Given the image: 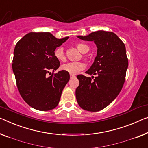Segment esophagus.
<instances>
[{"instance_id": "obj_1", "label": "esophagus", "mask_w": 148, "mask_h": 148, "mask_svg": "<svg viewBox=\"0 0 148 148\" xmlns=\"http://www.w3.org/2000/svg\"><path fill=\"white\" fill-rule=\"evenodd\" d=\"M70 78L72 79V78H76V76H74V75H72V74H70Z\"/></svg>"}]
</instances>
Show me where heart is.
<instances>
[{
    "instance_id": "b5f03b06",
    "label": "heart",
    "mask_w": 148,
    "mask_h": 148,
    "mask_svg": "<svg viewBox=\"0 0 148 148\" xmlns=\"http://www.w3.org/2000/svg\"><path fill=\"white\" fill-rule=\"evenodd\" d=\"M76 47L80 50L82 53H85L88 52L89 50L88 46L83 43H79L76 45ZM54 56L60 61L65 60V54L64 49L62 47L57 48L54 50ZM61 70L63 71H65L72 75H76L80 72L81 70H84L85 68L84 64L80 62H69L64 64L61 66Z\"/></svg>"
}]
</instances>
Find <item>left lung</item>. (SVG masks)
Returning <instances> with one entry per match:
<instances>
[{
    "mask_svg": "<svg viewBox=\"0 0 148 148\" xmlns=\"http://www.w3.org/2000/svg\"><path fill=\"white\" fill-rule=\"evenodd\" d=\"M78 38L94 41L98 50L93 64L86 72L96 77L77 76L80 84L76 90V100L82 109L98 112L113 102L123 87L128 67L125 46L112 32L98 30Z\"/></svg>",
    "mask_w": 148,
    "mask_h": 148,
    "instance_id": "left-lung-1",
    "label": "left lung"
}]
</instances>
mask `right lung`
<instances>
[{"label":"right lung","mask_w":148,"mask_h":148,"mask_svg":"<svg viewBox=\"0 0 148 148\" xmlns=\"http://www.w3.org/2000/svg\"><path fill=\"white\" fill-rule=\"evenodd\" d=\"M68 38H56L50 32H30L15 46L12 66L17 88L33 108L48 111L58 104L70 74L63 70L51 73L60 66L54 53Z\"/></svg>","instance_id":"obj_1"}]
</instances>
